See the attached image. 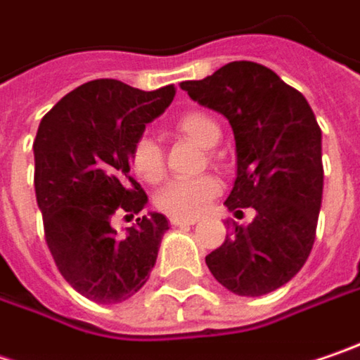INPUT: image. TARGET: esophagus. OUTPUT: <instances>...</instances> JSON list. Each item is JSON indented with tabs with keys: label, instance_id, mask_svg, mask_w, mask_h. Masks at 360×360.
Returning a JSON list of instances; mask_svg holds the SVG:
<instances>
[{
	"label": "esophagus",
	"instance_id": "obj_1",
	"mask_svg": "<svg viewBox=\"0 0 360 360\" xmlns=\"http://www.w3.org/2000/svg\"><path fill=\"white\" fill-rule=\"evenodd\" d=\"M198 222V218H171V224L173 226H191V224H195Z\"/></svg>",
	"mask_w": 360,
	"mask_h": 360
}]
</instances>
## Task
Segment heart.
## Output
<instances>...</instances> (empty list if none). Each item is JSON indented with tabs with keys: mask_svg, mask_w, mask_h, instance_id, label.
<instances>
[{
	"mask_svg": "<svg viewBox=\"0 0 360 360\" xmlns=\"http://www.w3.org/2000/svg\"><path fill=\"white\" fill-rule=\"evenodd\" d=\"M175 128L183 136L191 138L203 148H214L220 138V124L201 110H189L175 120ZM130 167L138 179L144 183H159L165 177V157L160 144L150 136H140L130 150ZM220 193V181L210 175L198 179L173 181L157 193L155 203L160 212L175 218H195L205 212L210 201Z\"/></svg>",
	"mask_w": 360,
	"mask_h": 360,
	"instance_id": "heart-1",
	"label": "heart"
}]
</instances>
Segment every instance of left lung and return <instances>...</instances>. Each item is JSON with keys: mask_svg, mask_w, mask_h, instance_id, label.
Masks as SVG:
<instances>
[{"mask_svg": "<svg viewBox=\"0 0 360 360\" xmlns=\"http://www.w3.org/2000/svg\"><path fill=\"white\" fill-rule=\"evenodd\" d=\"M181 89L228 117L236 140L230 212L255 207L248 226L232 224L205 264L226 289L259 297L285 285L307 261L322 205V130L297 89L259 63L234 60Z\"/></svg>", "mask_w": 360, "mask_h": 360, "instance_id": "1", "label": "left lung"}]
</instances>
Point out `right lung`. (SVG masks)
Wrapping results in <instances>:
<instances>
[{"instance_id": "1", "label": "right lung", "mask_w": 360, "mask_h": 360, "mask_svg": "<svg viewBox=\"0 0 360 360\" xmlns=\"http://www.w3.org/2000/svg\"><path fill=\"white\" fill-rule=\"evenodd\" d=\"M173 97V85L140 91L96 79L67 94L38 126L34 189L44 238L67 283L96 304L132 297L157 263L167 218L142 216L120 236L112 216L144 210L148 198L130 177V150Z\"/></svg>"}]
</instances>
